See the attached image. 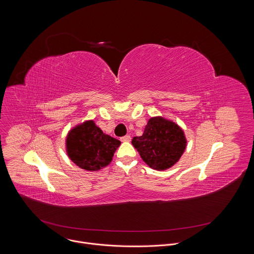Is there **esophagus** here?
<instances>
[{
	"mask_svg": "<svg viewBox=\"0 0 254 254\" xmlns=\"http://www.w3.org/2000/svg\"><path fill=\"white\" fill-rule=\"evenodd\" d=\"M130 139H131V137H130V135H128V134H127V135H125V136H122L121 137V140L122 141H130Z\"/></svg>",
	"mask_w": 254,
	"mask_h": 254,
	"instance_id": "esophagus-1",
	"label": "esophagus"
}]
</instances>
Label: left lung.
<instances>
[{"label":"left lung","mask_w":254,"mask_h":254,"mask_svg":"<svg viewBox=\"0 0 254 254\" xmlns=\"http://www.w3.org/2000/svg\"><path fill=\"white\" fill-rule=\"evenodd\" d=\"M142 161L155 170H166L176 164L186 148L184 131L173 122L152 118L140 136L131 140Z\"/></svg>","instance_id":"8db88e82"}]
</instances>
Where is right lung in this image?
Masks as SVG:
<instances>
[{"mask_svg":"<svg viewBox=\"0 0 254 254\" xmlns=\"http://www.w3.org/2000/svg\"><path fill=\"white\" fill-rule=\"evenodd\" d=\"M121 141L104 134L92 121L74 127L67 136V154L81 169L97 171L113 160Z\"/></svg>","mask_w":254,"mask_h":254,"instance_id":"right-lung-1","label":"right lung"}]
</instances>
